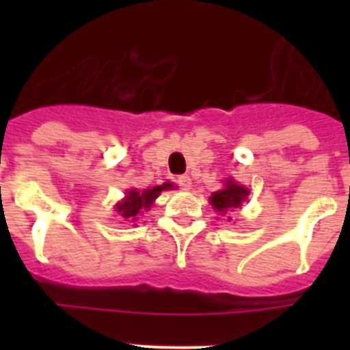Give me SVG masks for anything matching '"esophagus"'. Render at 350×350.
Wrapping results in <instances>:
<instances>
[{"label":"esophagus","instance_id":"1","mask_svg":"<svg viewBox=\"0 0 350 350\" xmlns=\"http://www.w3.org/2000/svg\"><path fill=\"white\" fill-rule=\"evenodd\" d=\"M178 184V187L180 189H189L191 187V177L189 175H180V177H177V180H175Z\"/></svg>","mask_w":350,"mask_h":350}]
</instances>
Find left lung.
Returning a JSON list of instances; mask_svg holds the SVG:
<instances>
[{
	"instance_id": "1",
	"label": "left lung",
	"mask_w": 350,
	"mask_h": 350,
	"mask_svg": "<svg viewBox=\"0 0 350 350\" xmlns=\"http://www.w3.org/2000/svg\"><path fill=\"white\" fill-rule=\"evenodd\" d=\"M249 196V189L242 187V185L234 184L233 180L226 184L224 189L215 191L210 198V203L217 212L226 213L230 208H237V206H242V203L245 202V198Z\"/></svg>"
}]
</instances>
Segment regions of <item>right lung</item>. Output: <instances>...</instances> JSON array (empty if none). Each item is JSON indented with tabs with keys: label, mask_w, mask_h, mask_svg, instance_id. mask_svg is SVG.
Wrapping results in <instances>:
<instances>
[{
	"label": "right lung",
	"mask_w": 350,
	"mask_h": 350,
	"mask_svg": "<svg viewBox=\"0 0 350 350\" xmlns=\"http://www.w3.org/2000/svg\"><path fill=\"white\" fill-rule=\"evenodd\" d=\"M161 191H163V187H159V185L152 187V189L142 191V193L137 189H131L126 194L122 202L117 203V212L128 221H135V219H138V213L150 208V205H152V202Z\"/></svg>",
	"instance_id": "add662e5"
}]
</instances>
